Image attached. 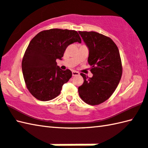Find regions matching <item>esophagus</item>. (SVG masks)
Masks as SVG:
<instances>
[{
  "instance_id": "obj_1",
  "label": "esophagus",
  "mask_w": 148,
  "mask_h": 148,
  "mask_svg": "<svg viewBox=\"0 0 148 148\" xmlns=\"http://www.w3.org/2000/svg\"><path fill=\"white\" fill-rule=\"evenodd\" d=\"M79 75V72H77L76 71H72V75H73V76H76V75Z\"/></svg>"
}]
</instances>
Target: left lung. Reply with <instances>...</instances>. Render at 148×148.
Masks as SVG:
<instances>
[{"mask_svg": "<svg viewBox=\"0 0 148 148\" xmlns=\"http://www.w3.org/2000/svg\"><path fill=\"white\" fill-rule=\"evenodd\" d=\"M89 49L88 64L93 77L80 73L84 83L78 89L83 101L98 105L108 100L121 80L122 68L119 49L106 36L95 32H79Z\"/></svg>", "mask_w": 148, "mask_h": 148, "instance_id": "8db88e82", "label": "left lung"}]
</instances>
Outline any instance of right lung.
Listing matches in <instances>:
<instances>
[{
  "label": "right lung",
  "instance_id": "obj_1",
  "mask_svg": "<svg viewBox=\"0 0 148 148\" xmlns=\"http://www.w3.org/2000/svg\"><path fill=\"white\" fill-rule=\"evenodd\" d=\"M77 42L81 43L77 32L61 29L42 31L30 41L22 69L27 90L36 99L48 101L60 93L72 73L61 69L56 60H62L67 47Z\"/></svg>",
  "mask_w": 148,
  "mask_h": 148
}]
</instances>
